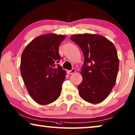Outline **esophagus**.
Segmentation results:
<instances>
[{
	"instance_id": "obj_1",
	"label": "esophagus",
	"mask_w": 135,
	"mask_h": 135,
	"mask_svg": "<svg viewBox=\"0 0 135 135\" xmlns=\"http://www.w3.org/2000/svg\"><path fill=\"white\" fill-rule=\"evenodd\" d=\"M75 72H76V69H73L72 70H71L67 71V73H69V74H73V73Z\"/></svg>"
}]
</instances>
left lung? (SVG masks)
I'll use <instances>...</instances> for the list:
<instances>
[{
  "mask_svg": "<svg viewBox=\"0 0 135 135\" xmlns=\"http://www.w3.org/2000/svg\"><path fill=\"white\" fill-rule=\"evenodd\" d=\"M70 39L81 48L84 57L78 86L80 96L85 101L98 104L107 98L115 84L119 60L114 44L97 34H78Z\"/></svg>",
  "mask_w": 135,
  "mask_h": 135,
  "instance_id": "obj_1",
  "label": "left lung"
}]
</instances>
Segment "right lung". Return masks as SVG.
<instances>
[{
    "label": "right lung",
    "mask_w": 135,
    "mask_h": 135,
    "mask_svg": "<svg viewBox=\"0 0 135 135\" xmlns=\"http://www.w3.org/2000/svg\"><path fill=\"white\" fill-rule=\"evenodd\" d=\"M65 35L49 33L36 37L27 45L21 57L20 71L32 99L41 105L56 100L60 96L65 70L59 63V45Z\"/></svg>",
    "instance_id": "add662e5"
}]
</instances>
